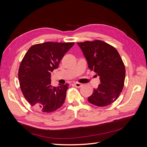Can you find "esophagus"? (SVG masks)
Here are the masks:
<instances>
[{
  "label": "esophagus",
  "instance_id": "esophagus-1",
  "mask_svg": "<svg viewBox=\"0 0 147 147\" xmlns=\"http://www.w3.org/2000/svg\"><path fill=\"white\" fill-rule=\"evenodd\" d=\"M74 85L77 88H80L81 86H82V84L80 83H74Z\"/></svg>",
  "mask_w": 147,
  "mask_h": 147
}]
</instances>
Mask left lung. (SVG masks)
Segmentation results:
<instances>
[{
  "label": "left lung",
  "instance_id": "obj_1",
  "mask_svg": "<svg viewBox=\"0 0 147 147\" xmlns=\"http://www.w3.org/2000/svg\"><path fill=\"white\" fill-rule=\"evenodd\" d=\"M87 61L88 68L98 75L100 84L93 90L88 100L105 107L116 100L124 86L125 67L118 51L101 40L77 43Z\"/></svg>",
  "mask_w": 147,
  "mask_h": 147
}]
</instances>
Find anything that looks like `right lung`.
Listing matches in <instances>:
<instances>
[{
	"label": "right lung",
	"instance_id": "right-lung-1",
	"mask_svg": "<svg viewBox=\"0 0 147 147\" xmlns=\"http://www.w3.org/2000/svg\"><path fill=\"white\" fill-rule=\"evenodd\" d=\"M74 42H47L31 47L20 66L18 78L22 92L29 103L45 113L54 112L63 105L69 84L51 85V73Z\"/></svg>",
	"mask_w": 147,
	"mask_h": 147
}]
</instances>
